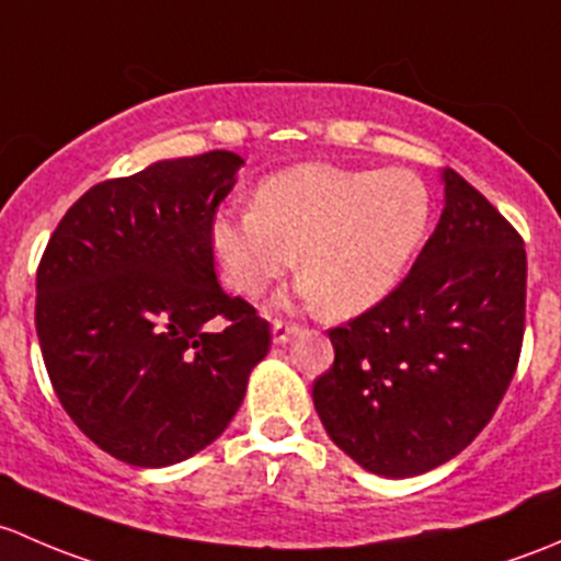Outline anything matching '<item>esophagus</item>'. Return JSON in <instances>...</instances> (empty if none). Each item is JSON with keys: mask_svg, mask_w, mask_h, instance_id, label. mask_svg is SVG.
<instances>
[{"mask_svg": "<svg viewBox=\"0 0 561 561\" xmlns=\"http://www.w3.org/2000/svg\"><path fill=\"white\" fill-rule=\"evenodd\" d=\"M297 332H299L297 323H286V321H278V319L273 321V340H275V345H286L288 340H291Z\"/></svg>", "mask_w": 561, "mask_h": 561, "instance_id": "esophagus-1", "label": "esophagus"}]
</instances>
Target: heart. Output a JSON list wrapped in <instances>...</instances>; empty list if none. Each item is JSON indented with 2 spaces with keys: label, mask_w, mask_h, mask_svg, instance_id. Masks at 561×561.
I'll list each match as a JSON object with an SVG mask.
<instances>
[{
  "label": "heart",
  "mask_w": 561,
  "mask_h": 561,
  "mask_svg": "<svg viewBox=\"0 0 561 561\" xmlns=\"http://www.w3.org/2000/svg\"><path fill=\"white\" fill-rule=\"evenodd\" d=\"M432 218L430 186L405 167H288L259 183L253 207L224 205L210 218V251L229 288L259 297L294 262L291 297L351 319L383 302Z\"/></svg>",
  "instance_id": "obj_1"
}]
</instances>
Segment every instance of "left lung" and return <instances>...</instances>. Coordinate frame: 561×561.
Listing matches in <instances>:
<instances>
[{"label": "left lung", "mask_w": 561, "mask_h": 561, "mask_svg": "<svg viewBox=\"0 0 561 561\" xmlns=\"http://www.w3.org/2000/svg\"><path fill=\"white\" fill-rule=\"evenodd\" d=\"M443 213L408 278L329 332L334 365L313 405L334 446L383 478H413L465 451L492 421L524 337L527 251L454 170Z\"/></svg>", "instance_id": "1"}]
</instances>
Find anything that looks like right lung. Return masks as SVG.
Listing matches in <instances>:
<instances>
[{"label":"right lung","mask_w":561,"mask_h":561,"mask_svg":"<svg viewBox=\"0 0 561 561\" xmlns=\"http://www.w3.org/2000/svg\"><path fill=\"white\" fill-rule=\"evenodd\" d=\"M242 164L207 151L96 183L43 253L34 323L50 383L126 465L170 467L210 446L267 356L270 323L224 291L207 234Z\"/></svg>","instance_id":"add662e5"}]
</instances>
